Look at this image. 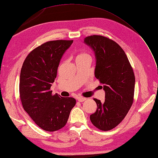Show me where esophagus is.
<instances>
[{
	"label": "esophagus",
	"mask_w": 158,
	"mask_h": 158,
	"mask_svg": "<svg viewBox=\"0 0 158 158\" xmlns=\"http://www.w3.org/2000/svg\"><path fill=\"white\" fill-rule=\"evenodd\" d=\"M77 100H78L79 102H84V101H85V100H86V98H84V97H78Z\"/></svg>",
	"instance_id": "34e87169"
}]
</instances>
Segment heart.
<instances>
[{"mask_svg":"<svg viewBox=\"0 0 158 158\" xmlns=\"http://www.w3.org/2000/svg\"><path fill=\"white\" fill-rule=\"evenodd\" d=\"M85 57H90V56L88 54V53H86L85 52H80L78 53V56H77L76 60L83 59V58H85Z\"/></svg>","mask_w":158,"mask_h":158,"instance_id":"b5f03b06","label":"heart"}]
</instances>
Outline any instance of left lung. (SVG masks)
<instances>
[{"instance_id": "1", "label": "left lung", "mask_w": 158, "mask_h": 158, "mask_svg": "<svg viewBox=\"0 0 158 158\" xmlns=\"http://www.w3.org/2000/svg\"><path fill=\"white\" fill-rule=\"evenodd\" d=\"M84 43L94 52V75L105 92L104 102L94 98L97 109L90 118L98 129L109 131L123 120L132 106L135 82L133 70L123 49L113 40L93 35L86 37Z\"/></svg>"}]
</instances>
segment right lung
I'll return each mask as SVG.
<instances>
[{"label": "right lung", "instance_id": "add662e5", "mask_svg": "<svg viewBox=\"0 0 158 158\" xmlns=\"http://www.w3.org/2000/svg\"><path fill=\"white\" fill-rule=\"evenodd\" d=\"M73 40L49 41L38 46L26 57L21 68L19 95L24 110L35 124L47 131L66 125L76 99L52 94V84L66 50Z\"/></svg>", "mask_w": 158, "mask_h": 158}]
</instances>
